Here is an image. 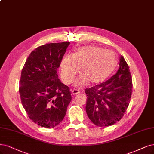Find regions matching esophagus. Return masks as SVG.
<instances>
[{"label":"esophagus","instance_id":"34e87169","mask_svg":"<svg viewBox=\"0 0 154 154\" xmlns=\"http://www.w3.org/2000/svg\"><path fill=\"white\" fill-rule=\"evenodd\" d=\"M79 92L78 90H77V89H74V90H71V93H72V95H77V94H78Z\"/></svg>","mask_w":154,"mask_h":154}]
</instances>
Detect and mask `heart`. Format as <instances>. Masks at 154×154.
I'll use <instances>...</instances> for the list:
<instances>
[{
    "label": "heart",
    "instance_id": "b5f03b06",
    "mask_svg": "<svg viewBox=\"0 0 154 154\" xmlns=\"http://www.w3.org/2000/svg\"><path fill=\"white\" fill-rule=\"evenodd\" d=\"M116 63L114 52L95 46L80 47L73 55H67L60 62L62 81L71 83L80 68L79 76L75 82L81 86L89 82L96 85L104 82L112 72Z\"/></svg>",
    "mask_w": 154,
    "mask_h": 154
}]
</instances>
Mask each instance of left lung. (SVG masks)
<instances>
[{
  "label": "left lung",
  "mask_w": 154,
  "mask_h": 154,
  "mask_svg": "<svg viewBox=\"0 0 154 154\" xmlns=\"http://www.w3.org/2000/svg\"><path fill=\"white\" fill-rule=\"evenodd\" d=\"M129 67L121 55L119 68L112 77L97 85L86 88V112L97 126L113 125L119 121L128 108L132 94Z\"/></svg>",
  "instance_id": "obj_1"
}]
</instances>
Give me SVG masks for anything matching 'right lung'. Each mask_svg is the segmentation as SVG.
<instances>
[{
    "mask_svg": "<svg viewBox=\"0 0 154 154\" xmlns=\"http://www.w3.org/2000/svg\"><path fill=\"white\" fill-rule=\"evenodd\" d=\"M69 42L39 46L26 59L20 80L23 106L31 120L45 128H55L63 120L71 100L69 88L58 77Z\"/></svg>",
    "mask_w": 154,
    "mask_h": 154,
    "instance_id": "1",
    "label": "right lung"
}]
</instances>
